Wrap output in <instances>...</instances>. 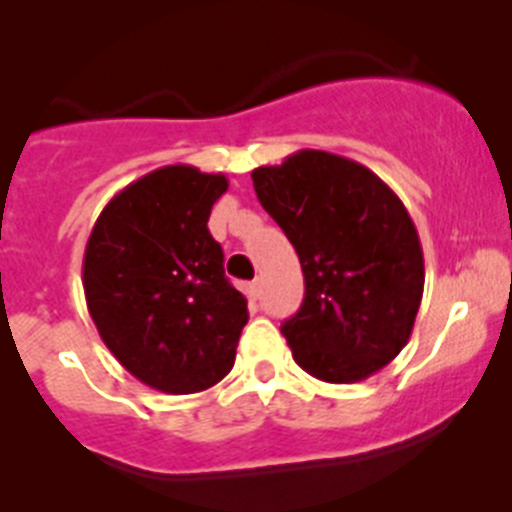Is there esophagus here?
I'll list each match as a JSON object with an SVG mask.
<instances>
[{"instance_id": "obj_1", "label": "esophagus", "mask_w": 512, "mask_h": 512, "mask_svg": "<svg viewBox=\"0 0 512 512\" xmlns=\"http://www.w3.org/2000/svg\"><path fill=\"white\" fill-rule=\"evenodd\" d=\"M246 295H248V300H251V302L259 300V295H261V282H259V279H253V282L246 284Z\"/></svg>"}]
</instances>
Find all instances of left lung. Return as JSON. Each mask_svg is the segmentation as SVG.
<instances>
[{"instance_id": "obj_1", "label": "left lung", "mask_w": 512, "mask_h": 512, "mask_svg": "<svg viewBox=\"0 0 512 512\" xmlns=\"http://www.w3.org/2000/svg\"><path fill=\"white\" fill-rule=\"evenodd\" d=\"M251 179L305 274V300L282 323L295 361L323 382L372 377L408 343L423 300V248L405 205L366 166L310 148Z\"/></svg>"}]
</instances>
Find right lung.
Returning a JSON list of instances; mask_svg holds the SVG:
<instances>
[{
	"instance_id": "right-lung-1",
	"label": "right lung",
	"mask_w": 512,
	"mask_h": 512,
	"mask_svg": "<svg viewBox=\"0 0 512 512\" xmlns=\"http://www.w3.org/2000/svg\"><path fill=\"white\" fill-rule=\"evenodd\" d=\"M223 174L164 166L117 192L84 251V295L104 346L135 379L192 395L233 369L248 323L207 230Z\"/></svg>"
}]
</instances>
